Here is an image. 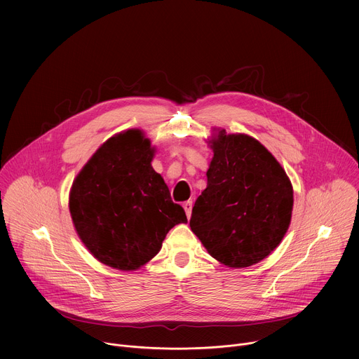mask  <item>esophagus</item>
I'll return each instance as SVG.
<instances>
[{"instance_id": "esophagus-1", "label": "esophagus", "mask_w": 359, "mask_h": 359, "mask_svg": "<svg viewBox=\"0 0 359 359\" xmlns=\"http://www.w3.org/2000/svg\"><path fill=\"white\" fill-rule=\"evenodd\" d=\"M191 208H193V203H191V201H184V203H183V209H184V212H186L187 219H190V216H191Z\"/></svg>"}]
</instances>
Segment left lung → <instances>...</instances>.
Masks as SVG:
<instances>
[{"label":"left lung","mask_w":359,"mask_h":359,"mask_svg":"<svg viewBox=\"0 0 359 359\" xmlns=\"http://www.w3.org/2000/svg\"><path fill=\"white\" fill-rule=\"evenodd\" d=\"M208 187L190 229L213 259L233 269L257 264L277 248L292 213V186L271 153L248 135L224 129L209 140Z\"/></svg>","instance_id":"obj_1"}]
</instances>
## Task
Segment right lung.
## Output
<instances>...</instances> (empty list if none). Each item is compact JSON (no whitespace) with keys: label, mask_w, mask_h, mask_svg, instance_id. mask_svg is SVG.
Here are the masks:
<instances>
[{"label":"right lung","mask_w":359,"mask_h":359,"mask_svg":"<svg viewBox=\"0 0 359 359\" xmlns=\"http://www.w3.org/2000/svg\"><path fill=\"white\" fill-rule=\"evenodd\" d=\"M153 156L144 133L129 129L102 144L72 183L75 230L93 257L112 269L137 270L161 251L172 227L187 223L153 170Z\"/></svg>","instance_id":"1"}]
</instances>
